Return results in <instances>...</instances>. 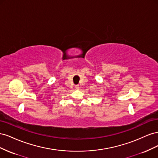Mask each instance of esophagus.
I'll use <instances>...</instances> for the list:
<instances>
[{
  "mask_svg": "<svg viewBox=\"0 0 158 158\" xmlns=\"http://www.w3.org/2000/svg\"><path fill=\"white\" fill-rule=\"evenodd\" d=\"M75 88H76V89H78L80 88V86H79V85H76V86H75Z\"/></svg>",
  "mask_w": 158,
  "mask_h": 158,
  "instance_id": "1",
  "label": "esophagus"
}]
</instances>
